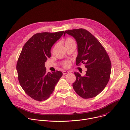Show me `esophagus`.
Wrapping results in <instances>:
<instances>
[{
	"label": "esophagus",
	"mask_w": 130,
	"mask_h": 130,
	"mask_svg": "<svg viewBox=\"0 0 130 130\" xmlns=\"http://www.w3.org/2000/svg\"><path fill=\"white\" fill-rule=\"evenodd\" d=\"M69 73L68 71H67V70H64V71H63V75H66V74H68Z\"/></svg>",
	"instance_id": "esophagus-1"
}]
</instances>
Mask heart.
<instances>
[{
    "label": "heart",
    "mask_w": 130,
    "mask_h": 130,
    "mask_svg": "<svg viewBox=\"0 0 130 130\" xmlns=\"http://www.w3.org/2000/svg\"><path fill=\"white\" fill-rule=\"evenodd\" d=\"M65 46H69V45H76V43L75 41H74V40L71 38H67L66 39V40H65ZM70 65V62L69 61H67L65 62L64 63V66L65 67H69V66Z\"/></svg>",
    "instance_id": "heart-1"
}]
</instances>
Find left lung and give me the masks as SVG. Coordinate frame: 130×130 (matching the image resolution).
I'll return each mask as SVG.
<instances>
[{"label": "left lung", "instance_id": "left-lung-1", "mask_svg": "<svg viewBox=\"0 0 130 130\" xmlns=\"http://www.w3.org/2000/svg\"><path fill=\"white\" fill-rule=\"evenodd\" d=\"M75 38L77 44V65L85 64L86 74L82 76L75 72L76 81L73 88L84 99L95 97L105 88L109 81L111 64L108 54L99 41L88 30L80 28L65 31Z\"/></svg>", "mask_w": 130, "mask_h": 130}]
</instances>
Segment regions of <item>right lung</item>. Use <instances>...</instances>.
I'll use <instances>...</instances> for the list:
<instances>
[{
	"instance_id": "add662e5",
	"label": "right lung",
	"mask_w": 130,
	"mask_h": 130,
	"mask_svg": "<svg viewBox=\"0 0 130 130\" xmlns=\"http://www.w3.org/2000/svg\"><path fill=\"white\" fill-rule=\"evenodd\" d=\"M64 31L41 32L32 36L23 46L17 64L20 84L28 96L43 101L53 92L61 72L46 73L44 63L51 57V48Z\"/></svg>"
}]
</instances>
